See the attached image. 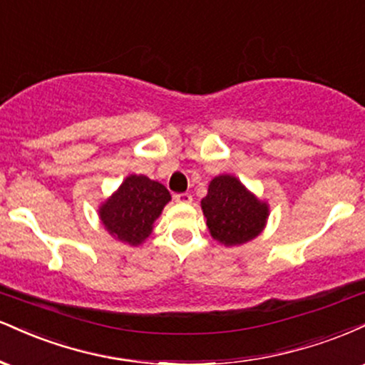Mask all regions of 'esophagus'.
Listing matches in <instances>:
<instances>
[{"label": "esophagus", "mask_w": 365, "mask_h": 365, "mask_svg": "<svg viewBox=\"0 0 365 365\" xmlns=\"http://www.w3.org/2000/svg\"><path fill=\"white\" fill-rule=\"evenodd\" d=\"M174 200H175V203H179V205H190L192 201V196L190 195V192H179V195L174 196Z\"/></svg>", "instance_id": "34e87169"}]
</instances>
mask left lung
<instances>
[{"instance_id": "1", "label": "left lung", "mask_w": 365, "mask_h": 365, "mask_svg": "<svg viewBox=\"0 0 365 365\" xmlns=\"http://www.w3.org/2000/svg\"><path fill=\"white\" fill-rule=\"evenodd\" d=\"M210 235L222 246H241L267 227L269 205L247 190L235 175L222 174L208 184L201 200Z\"/></svg>"}]
</instances>
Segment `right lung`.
<instances>
[{
    "label": "right lung",
    "instance_id": "1",
    "mask_svg": "<svg viewBox=\"0 0 365 365\" xmlns=\"http://www.w3.org/2000/svg\"><path fill=\"white\" fill-rule=\"evenodd\" d=\"M170 201L164 184L147 175L130 174L98 207V218L115 241L140 246L150 237L153 224Z\"/></svg>",
    "mask_w": 365,
    "mask_h": 365
}]
</instances>
